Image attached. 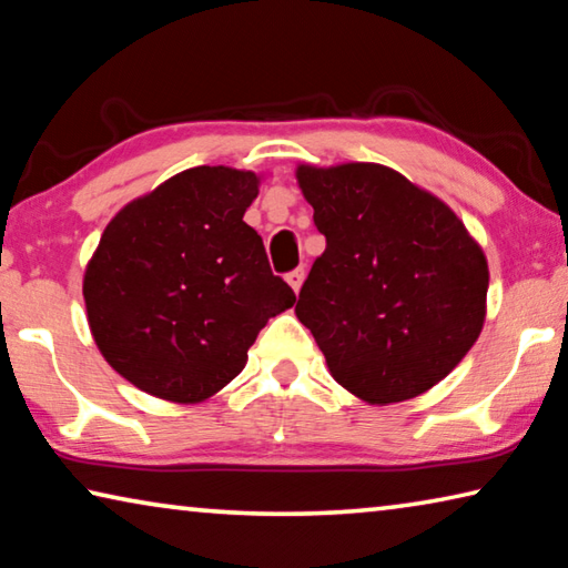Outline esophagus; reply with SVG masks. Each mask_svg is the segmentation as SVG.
Returning <instances> with one entry per match:
<instances>
[{
	"label": "esophagus",
	"instance_id": "1",
	"mask_svg": "<svg viewBox=\"0 0 568 568\" xmlns=\"http://www.w3.org/2000/svg\"><path fill=\"white\" fill-rule=\"evenodd\" d=\"M285 281L291 283V287H293V291L297 293V291H301L303 281H305V271H303V267H295V271H291V273L285 275Z\"/></svg>",
	"mask_w": 568,
	"mask_h": 568
}]
</instances>
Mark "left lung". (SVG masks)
Listing matches in <instances>:
<instances>
[{
	"label": "left lung",
	"instance_id": "8db88e82",
	"mask_svg": "<svg viewBox=\"0 0 568 568\" xmlns=\"http://www.w3.org/2000/svg\"><path fill=\"white\" fill-rule=\"evenodd\" d=\"M325 235L295 315L333 378L368 403L416 398L456 368L486 318L488 265L454 210L373 162L297 168Z\"/></svg>",
	"mask_w": 568,
	"mask_h": 568
}]
</instances>
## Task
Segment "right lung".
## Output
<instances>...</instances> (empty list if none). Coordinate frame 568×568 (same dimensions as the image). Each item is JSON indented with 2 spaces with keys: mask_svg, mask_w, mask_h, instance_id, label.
<instances>
[{
  "mask_svg": "<svg viewBox=\"0 0 568 568\" xmlns=\"http://www.w3.org/2000/svg\"><path fill=\"white\" fill-rule=\"evenodd\" d=\"M253 172L192 168L104 227L84 273L94 343L152 396L197 403L245 368L267 318L295 303L243 215Z\"/></svg>",
  "mask_w": 568,
  "mask_h": 568,
  "instance_id": "add662e5",
  "label": "right lung"
}]
</instances>
